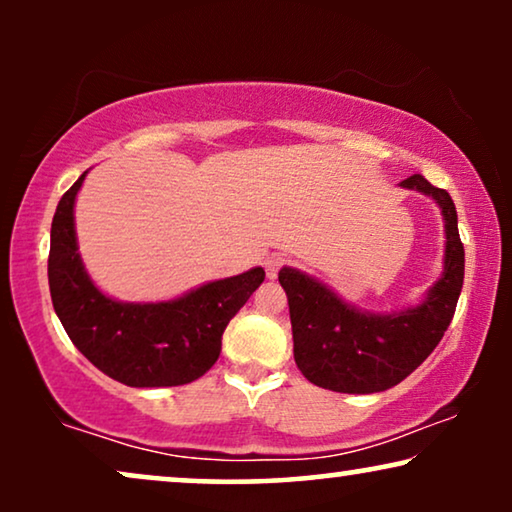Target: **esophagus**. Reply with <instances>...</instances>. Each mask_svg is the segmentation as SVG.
Masks as SVG:
<instances>
[{"mask_svg":"<svg viewBox=\"0 0 512 512\" xmlns=\"http://www.w3.org/2000/svg\"><path fill=\"white\" fill-rule=\"evenodd\" d=\"M263 265H265V275H268L270 279H275L279 268H282V265H284V258L277 256V254H272V256L265 258Z\"/></svg>","mask_w":512,"mask_h":512,"instance_id":"obj_1","label":"esophagus"}]
</instances>
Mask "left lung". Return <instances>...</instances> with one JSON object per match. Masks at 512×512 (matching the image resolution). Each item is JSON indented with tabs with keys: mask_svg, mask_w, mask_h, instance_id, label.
I'll return each instance as SVG.
<instances>
[{
	"mask_svg": "<svg viewBox=\"0 0 512 512\" xmlns=\"http://www.w3.org/2000/svg\"><path fill=\"white\" fill-rule=\"evenodd\" d=\"M408 191L436 200L445 223L443 275L417 305L398 312L361 310L317 277L284 265L279 284L289 298L293 359L321 389L340 394H377L403 382L424 363L454 317L464 284V244L450 193L422 174L401 181Z\"/></svg>",
	"mask_w": 512,
	"mask_h": 512,
	"instance_id": "left-lung-1",
	"label": "left lung"
}]
</instances>
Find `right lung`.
I'll return each instance as SVG.
<instances>
[{"label":"right lung","instance_id":"obj_1","mask_svg":"<svg viewBox=\"0 0 512 512\" xmlns=\"http://www.w3.org/2000/svg\"><path fill=\"white\" fill-rule=\"evenodd\" d=\"M83 172L62 195L51 226L48 286L74 347L128 387H179L198 380L221 354V335L261 282L263 268L216 279L160 303H123L97 289L81 261L74 205Z\"/></svg>","mask_w":512,"mask_h":512}]
</instances>
